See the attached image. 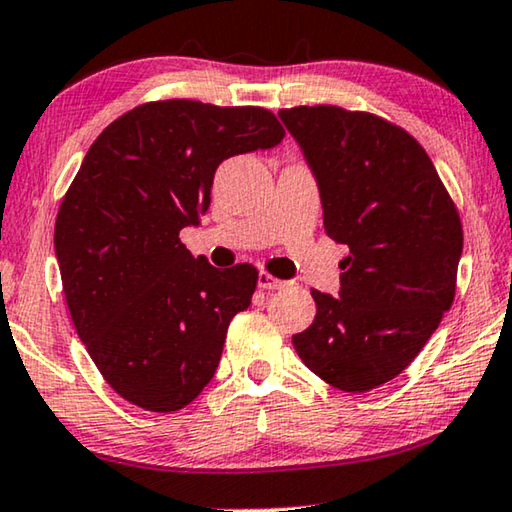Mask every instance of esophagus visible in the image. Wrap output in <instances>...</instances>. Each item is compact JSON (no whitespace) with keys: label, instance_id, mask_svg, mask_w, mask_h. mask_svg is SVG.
<instances>
[{"label":"esophagus","instance_id":"obj_1","mask_svg":"<svg viewBox=\"0 0 512 512\" xmlns=\"http://www.w3.org/2000/svg\"><path fill=\"white\" fill-rule=\"evenodd\" d=\"M257 285L262 287V289H269V291H273V289H282L287 285L285 280H278V278H273L271 273H266V271H259V275H257Z\"/></svg>","mask_w":512,"mask_h":512}]
</instances>
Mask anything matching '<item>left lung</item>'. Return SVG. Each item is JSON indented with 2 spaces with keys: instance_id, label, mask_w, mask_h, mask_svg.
I'll use <instances>...</instances> for the list:
<instances>
[{
  "instance_id": "8db88e82",
  "label": "left lung",
  "mask_w": 512,
  "mask_h": 512,
  "mask_svg": "<svg viewBox=\"0 0 512 512\" xmlns=\"http://www.w3.org/2000/svg\"><path fill=\"white\" fill-rule=\"evenodd\" d=\"M278 116L319 184L326 234L351 250L339 298L312 289L316 316L291 342L328 385L369 392L417 358L453 303L458 209L405 129L332 104Z\"/></svg>"
}]
</instances>
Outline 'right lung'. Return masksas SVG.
Wrapping results in <instances>:
<instances>
[{
  "instance_id": "obj_1",
  "label": "right lung",
  "mask_w": 512,
  "mask_h": 512,
  "mask_svg": "<svg viewBox=\"0 0 512 512\" xmlns=\"http://www.w3.org/2000/svg\"><path fill=\"white\" fill-rule=\"evenodd\" d=\"M282 136L262 107L164 100L113 120L86 152L56 216L54 250L77 335L125 401L175 412L214 378L257 269H214L180 230L209 209L221 161Z\"/></svg>"
}]
</instances>
